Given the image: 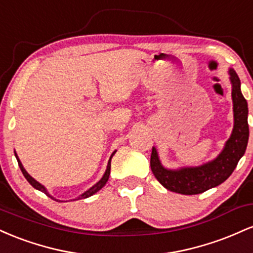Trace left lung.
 Returning <instances> with one entry per match:
<instances>
[{"instance_id":"obj_1","label":"left lung","mask_w":253,"mask_h":253,"mask_svg":"<svg viewBox=\"0 0 253 253\" xmlns=\"http://www.w3.org/2000/svg\"><path fill=\"white\" fill-rule=\"evenodd\" d=\"M232 82V100H233L234 127L231 138L225 149L214 161L197 168H183L179 170H168L163 168L158 153L152 147L151 170L168 190L183 195H196L216 187L225 182L236 169L238 162L245 153L249 141L248 102L240 91V80L234 70H229Z\"/></svg>"}]
</instances>
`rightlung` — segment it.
<instances>
[{
  "label": "right lung",
  "instance_id": "obj_1",
  "mask_svg": "<svg viewBox=\"0 0 253 253\" xmlns=\"http://www.w3.org/2000/svg\"><path fill=\"white\" fill-rule=\"evenodd\" d=\"M114 153H115V152H113V155H114ZM113 155L110 156V158H109V162H108V165H107V170H106V172H104V175H103L102 178H101V181H98V182L96 183V184L94 185V187H91V188H90L89 190H86L85 193L82 194V195H81L80 197H77L76 200H81V199H86V197H89V196L94 195V194H95V193H97V191L100 190L101 188H103V187H104V184H106L107 181H108V178H109V175H110V161H112V157H113ZM15 157H16V159H17V163H19V167H20V169H21L22 173H24L25 178L27 179L28 182H30V184L32 185V187H33V188H36V189H38V190L42 191V193H45L46 195H47V196H50L51 199H53V197H52L51 195H48V194L46 193V189H45V188H43V185L40 184L39 182H37L36 179L33 178V177H31L30 175H28V173H27V171H26V170L24 169V167H22L21 162L19 161V158H17V156H16V155H15ZM53 200H56V199H53ZM56 201H58V200H56ZM59 202H62V201H59Z\"/></svg>",
  "mask_w": 253,
  "mask_h": 253
}]
</instances>
